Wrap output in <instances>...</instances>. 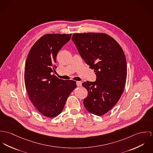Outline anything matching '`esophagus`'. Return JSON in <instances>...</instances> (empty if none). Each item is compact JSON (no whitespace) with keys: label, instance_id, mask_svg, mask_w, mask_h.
<instances>
[{"label":"esophagus","instance_id":"34e87169","mask_svg":"<svg viewBox=\"0 0 153 153\" xmlns=\"http://www.w3.org/2000/svg\"><path fill=\"white\" fill-rule=\"evenodd\" d=\"M76 85L77 86L80 87L82 85V82H76Z\"/></svg>","mask_w":153,"mask_h":153}]
</instances>
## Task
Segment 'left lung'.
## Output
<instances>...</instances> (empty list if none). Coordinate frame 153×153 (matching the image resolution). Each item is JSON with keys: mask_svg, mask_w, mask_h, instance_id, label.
I'll return each mask as SVG.
<instances>
[{"mask_svg": "<svg viewBox=\"0 0 153 153\" xmlns=\"http://www.w3.org/2000/svg\"><path fill=\"white\" fill-rule=\"evenodd\" d=\"M71 39L96 75L95 82L82 84L88 94L83 100L85 108L100 116L115 105L123 93L127 77L125 54L119 43L105 33H76Z\"/></svg>", "mask_w": 153, "mask_h": 153, "instance_id": "1", "label": "left lung"}]
</instances>
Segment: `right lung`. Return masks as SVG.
<instances>
[{
	"instance_id": "add662e5",
	"label": "right lung",
	"mask_w": 153,
	"mask_h": 153,
	"mask_svg": "<svg viewBox=\"0 0 153 153\" xmlns=\"http://www.w3.org/2000/svg\"><path fill=\"white\" fill-rule=\"evenodd\" d=\"M71 34H47L41 37L27 55L25 83L30 100L43 116L52 118L60 114L68 98L76 87L73 80L60 79L55 71L56 56L70 40Z\"/></svg>"
}]
</instances>
